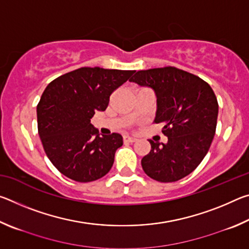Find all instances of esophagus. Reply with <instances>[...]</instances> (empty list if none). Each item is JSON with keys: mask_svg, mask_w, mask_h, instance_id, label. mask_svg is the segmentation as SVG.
Instances as JSON below:
<instances>
[{"mask_svg": "<svg viewBox=\"0 0 249 249\" xmlns=\"http://www.w3.org/2000/svg\"><path fill=\"white\" fill-rule=\"evenodd\" d=\"M136 141H137L136 137L129 136V135H125V136H124V142H136Z\"/></svg>", "mask_w": 249, "mask_h": 249, "instance_id": "esophagus-1", "label": "esophagus"}]
</instances>
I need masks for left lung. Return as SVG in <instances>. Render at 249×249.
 Returning <instances> with one entry per match:
<instances>
[{
    "mask_svg": "<svg viewBox=\"0 0 249 249\" xmlns=\"http://www.w3.org/2000/svg\"><path fill=\"white\" fill-rule=\"evenodd\" d=\"M156 95L154 123H162L166 144L149 140L142 159L145 174L159 182H175L196 169L208 154L216 128L218 104L208 83L187 71L165 67L137 71L129 79Z\"/></svg>",
    "mask_w": 249,
    "mask_h": 249,
    "instance_id": "left-lung-1",
    "label": "left lung"
}]
</instances>
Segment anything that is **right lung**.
<instances>
[{
	"instance_id": "1",
	"label": "right lung",
	"mask_w": 249,
	"mask_h": 249,
	"mask_svg": "<svg viewBox=\"0 0 249 249\" xmlns=\"http://www.w3.org/2000/svg\"><path fill=\"white\" fill-rule=\"evenodd\" d=\"M134 72L84 67L46 88L37 105L38 134L46 155L62 175L90 182L111 170L123 137L117 133L100 136L91 119L107 109L112 92Z\"/></svg>"
}]
</instances>
